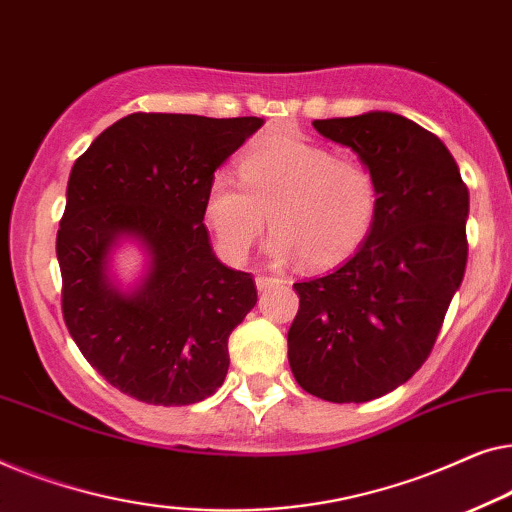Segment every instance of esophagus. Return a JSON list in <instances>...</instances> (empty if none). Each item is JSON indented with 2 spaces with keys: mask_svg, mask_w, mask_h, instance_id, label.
<instances>
[{
  "mask_svg": "<svg viewBox=\"0 0 512 512\" xmlns=\"http://www.w3.org/2000/svg\"><path fill=\"white\" fill-rule=\"evenodd\" d=\"M280 280L278 278H273V276H264V273H259V276H255V285H257V290L262 292V290H269V287H273V285H278Z\"/></svg>",
  "mask_w": 512,
  "mask_h": 512,
  "instance_id": "1",
  "label": "esophagus"
}]
</instances>
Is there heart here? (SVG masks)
Returning <instances> with one entry per match:
<instances>
[{
    "label": "heart",
    "mask_w": 512,
    "mask_h": 512,
    "mask_svg": "<svg viewBox=\"0 0 512 512\" xmlns=\"http://www.w3.org/2000/svg\"><path fill=\"white\" fill-rule=\"evenodd\" d=\"M241 178L218 171L208 183L204 220L218 253L246 262L264 232L276 262L306 259L329 269L355 255L378 213L376 181L364 164L336 157L327 146L301 136L266 141L241 160Z\"/></svg>",
    "instance_id": "1"
}]
</instances>
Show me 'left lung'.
<instances>
[{
  "label": "left lung",
  "mask_w": 512,
  "mask_h": 512,
  "mask_svg": "<svg viewBox=\"0 0 512 512\" xmlns=\"http://www.w3.org/2000/svg\"><path fill=\"white\" fill-rule=\"evenodd\" d=\"M313 127L369 169L378 213L355 255L294 283L287 359L313 397L364 403L406 383L434 348L466 269L469 190L445 143L399 113Z\"/></svg>",
  "instance_id": "left-lung-1"
}]
</instances>
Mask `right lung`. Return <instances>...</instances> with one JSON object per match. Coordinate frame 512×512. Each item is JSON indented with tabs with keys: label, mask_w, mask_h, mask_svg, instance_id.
Here are the masks:
<instances>
[{
	"label": "right lung",
	"mask_w": 512,
	"mask_h": 512,
	"mask_svg": "<svg viewBox=\"0 0 512 512\" xmlns=\"http://www.w3.org/2000/svg\"><path fill=\"white\" fill-rule=\"evenodd\" d=\"M262 125L132 113L71 167L57 229L64 322L92 369L129 397L190 406L225 383L229 334L257 290L215 257L204 199L215 169ZM122 242L147 257L127 288L112 271Z\"/></svg>",
	"instance_id": "1"
}]
</instances>
